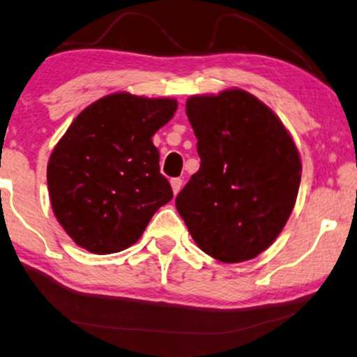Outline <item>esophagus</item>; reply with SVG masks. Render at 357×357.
Segmentation results:
<instances>
[{"instance_id":"obj_1","label":"esophagus","mask_w":357,"mask_h":357,"mask_svg":"<svg viewBox=\"0 0 357 357\" xmlns=\"http://www.w3.org/2000/svg\"><path fill=\"white\" fill-rule=\"evenodd\" d=\"M181 186H183V181L179 178H173L171 179V188H173V192L178 194L181 191Z\"/></svg>"}]
</instances>
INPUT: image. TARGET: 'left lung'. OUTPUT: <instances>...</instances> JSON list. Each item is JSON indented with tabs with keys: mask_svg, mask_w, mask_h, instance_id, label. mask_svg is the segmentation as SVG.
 Here are the masks:
<instances>
[{
	"mask_svg": "<svg viewBox=\"0 0 357 357\" xmlns=\"http://www.w3.org/2000/svg\"><path fill=\"white\" fill-rule=\"evenodd\" d=\"M186 115L201 166L176 197V209L212 259H255L295 207L301 181L295 142L272 108L242 89L189 97Z\"/></svg>",
	"mask_w": 357,
	"mask_h": 357,
	"instance_id": "left-lung-1",
	"label": "left lung"
}]
</instances>
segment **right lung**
<instances>
[{"label": "right lung", "mask_w": 357, "mask_h": 357, "mask_svg": "<svg viewBox=\"0 0 357 357\" xmlns=\"http://www.w3.org/2000/svg\"><path fill=\"white\" fill-rule=\"evenodd\" d=\"M176 108L174 98L110 93L85 107L54 146L49 199L79 247L97 255L128 249L173 199L151 138Z\"/></svg>", "instance_id": "add662e5"}]
</instances>
